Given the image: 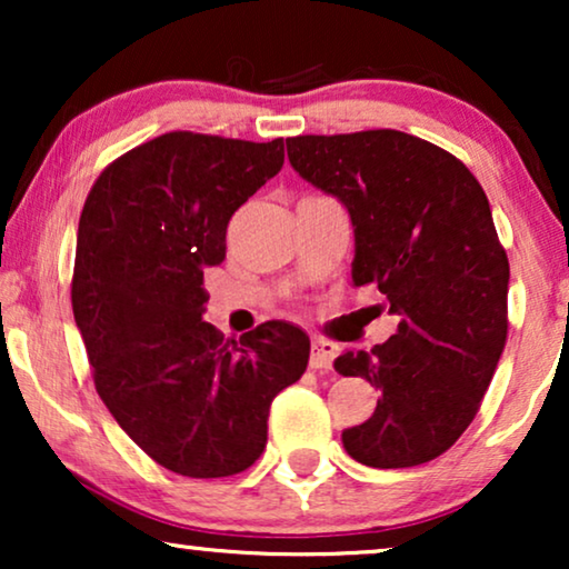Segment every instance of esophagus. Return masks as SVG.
Returning <instances> with one entry per match:
<instances>
[{
  "mask_svg": "<svg viewBox=\"0 0 569 569\" xmlns=\"http://www.w3.org/2000/svg\"><path fill=\"white\" fill-rule=\"evenodd\" d=\"M333 357H337V345H333V341L313 339V345H310V368L329 370Z\"/></svg>",
  "mask_w": 569,
  "mask_h": 569,
  "instance_id": "esophagus-1",
  "label": "esophagus"
}]
</instances>
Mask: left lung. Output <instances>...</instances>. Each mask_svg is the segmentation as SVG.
I'll list each match as a JSON object with an SVG mask.
<instances>
[{
	"instance_id": "obj_1",
	"label": "left lung",
	"mask_w": 569,
	"mask_h": 569,
	"mask_svg": "<svg viewBox=\"0 0 569 569\" xmlns=\"http://www.w3.org/2000/svg\"><path fill=\"white\" fill-rule=\"evenodd\" d=\"M292 168L347 207L352 282L378 284L399 329L333 368L380 391L341 432L372 469L432 461L477 417L508 339V253L487 193L461 160L396 129L287 139Z\"/></svg>"
}]
</instances>
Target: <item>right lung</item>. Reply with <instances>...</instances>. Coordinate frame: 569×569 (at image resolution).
<instances>
[{
    "label": "right lung",
    "mask_w": 569,
    "mask_h": 569,
    "mask_svg": "<svg viewBox=\"0 0 569 569\" xmlns=\"http://www.w3.org/2000/svg\"><path fill=\"white\" fill-rule=\"evenodd\" d=\"M282 162V139L168 131L116 158L82 207L72 310L96 391L181 477L253 466L271 401L308 368L298 326L267 321L236 341L201 321L204 269L224 259L230 217Z\"/></svg>",
    "instance_id": "right-lung-1"
}]
</instances>
